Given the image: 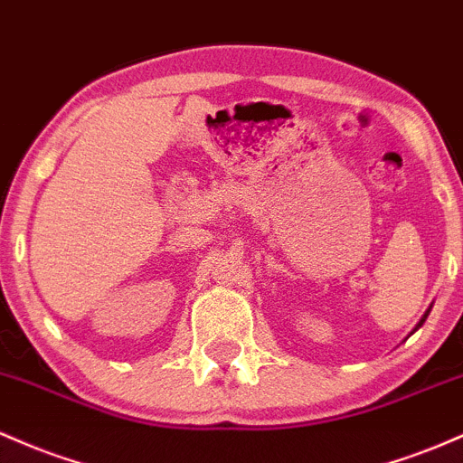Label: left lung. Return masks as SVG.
<instances>
[{"instance_id":"left-lung-1","label":"left lung","mask_w":463,"mask_h":463,"mask_svg":"<svg viewBox=\"0 0 463 463\" xmlns=\"http://www.w3.org/2000/svg\"><path fill=\"white\" fill-rule=\"evenodd\" d=\"M424 319H427V315H424ZM424 319H422V321H420V324H424Z\"/></svg>"}]
</instances>
